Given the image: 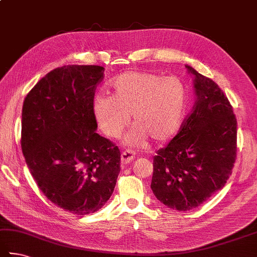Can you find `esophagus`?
I'll return each instance as SVG.
<instances>
[{
  "label": "esophagus",
  "mask_w": 257,
  "mask_h": 257,
  "mask_svg": "<svg viewBox=\"0 0 257 257\" xmlns=\"http://www.w3.org/2000/svg\"><path fill=\"white\" fill-rule=\"evenodd\" d=\"M135 158V152L133 151H124L121 153V163L122 164H129Z\"/></svg>",
  "instance_id": "obj_1"
}]
</instances>
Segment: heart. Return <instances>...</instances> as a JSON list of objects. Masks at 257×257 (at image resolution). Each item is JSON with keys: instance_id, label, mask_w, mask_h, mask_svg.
<instances>
[{"instance_id": "b5f03b06", "label": "heart", "mask_w": 257, "mask_h": 257, "mask_svg": "<svg viewBox=\"0 0 257 257\" xmlns=\"http://www.w3.org/2000/svg\"><path fill=\"white\" fill-rule=\"evenodd\" d=\"M112 95L100 93L93 100L99 128L118 138L133 115L135 128L125 137L129 145H144L147 138L164 143L173 138L183 122L186 88L175 76L151 71H127L111 82Z\"/></svg>"}]
</instances>
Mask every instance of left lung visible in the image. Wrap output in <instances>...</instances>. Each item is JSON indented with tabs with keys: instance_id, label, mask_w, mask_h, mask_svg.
Segmentation results:
<instances>
[{
	"instance_id": "obj_1",
	"label": "left lung",
	"mask_w": 257,
	"mask_h": 257,
	"mask_svg": "<svg viewBox=\"0 0 257 257\" xmlns=\"http://www.w3.org/2000/svg\"><path fill=\"white\" fill-rule=\"evenodd\" d=\"M194 75L195 102L176 136L153 160L151 188L171 209L189 211L223 188L237 156V119L211 78Z\"/></svg>"
}]
</instances>
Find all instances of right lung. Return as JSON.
<instances>
[{
    "label": "right lung",
    "mask_w": 257,
    "mask_h": 257,
    "mask_svg": "<svg viewBox=\"0 0 257 257\" xmlns=\"http://www.w3.org/2000/svg\"><path fill=\"white\" fill-rule=\"evenodd\" d=\"M104 68L67 65L31 88L22 106L21 148L48 200L84 216L104 206L120 172V151L95 133L93 100Z\"/></svg>",
    "instance_id": "add662e5"
}]
</instances>
